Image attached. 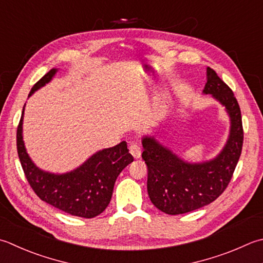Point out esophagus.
Returning <instances> with one entry per match:
<instances>
[{
    "mask_svg": "<svg viewBox=\"0 0 263 263\" xmlns=\"http://www.w3.org/2000/svg\"><path fill=\"white\" fill-rule=\"evenodd\" d=\"M128 152L135 158H139L141 156V147L137 142H131L130 147H128Z\"/></svg>",
    "mask_w": 263,
    "mask_h": 263,
    "instance_id": "1",
    "label": "esophagus"
}]
</instances>
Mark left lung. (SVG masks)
Returning <instances> with one entry per match:
<instances>
[{"mask_svg":"<svg viewBox=\"0 0 263 263\" xmlns=\"http://www.w3.org/2000/svg\"><path fill=\"white\" fill-rule=\"evenodd\" d=\"M204 93L222 104L231 120L228 142L213 161L188 164L153 138H143L142 159L148 170L149 198L162 212L183 214L212 203L228 187L241 154L244 140L240 108L233 90L208 67Z\"/></svg>","mask_w":263,"mask_h":263,"instance_id":"1","label":"left lung"}]
</instances>
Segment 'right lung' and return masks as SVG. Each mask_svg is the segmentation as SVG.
<instances>
[{
  "mask_svg": "<svg viewBox=\"0 0 263 263\" xmlns=\"http://www.w3.org/2000/svg\"><path fill=\"white\" fill-rule=\"evenodd\" d=\"M54 74L55 69H51L36 82L29 96L50 82ZM23 115L17 127V152L25 177L34 193L45 203L75 217L90 219L104 212L110 202L118 174L133 162L126 142L98 152L75 171L57 176L41 171L28 157L22 135Z\"/></svg>",
  "mask_w": 263,
  "mask_h": 263,
  "instance_id": "add662e5",
  "label": "right lung"
}]
</instances>
